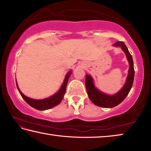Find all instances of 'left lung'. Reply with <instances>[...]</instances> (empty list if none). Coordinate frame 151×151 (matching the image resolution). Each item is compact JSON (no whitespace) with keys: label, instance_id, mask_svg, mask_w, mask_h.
<instances>
[{"label":"left lung","instance_id":"obj_1","mask_svg":"<svg viewBox=\"0 0 151 151\" xmlns=\"http://www.w3.org/2000/svg\"><path fill=\"white\" fill-rule=\"evenodd\" d=\"M114 46L121 47L122 48V49L124 50V52L127 55L130 65L129 75H128L126 83H125V85L121 90L116 94H114V95H107V94H104L101 93V91L97 90L94 87L93 78H92L91 76L89 75H86L85 85L89 99L95 105L101 107H105V108H112V107L116 106L120 103H121L124 101V99L126 98L130 91H131L134 81V70L133 60H132V56L130 54L127 46L124 45V43L122 41L116 42L114 44Z\"/></svg>","mask_w":151,"mask_h":151}]
</instances>
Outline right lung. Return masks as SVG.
I'll list each match as a JSON object with an SVG mask.
<instances>
[{"mask_svg": "<svg viewBox=\"0 0 151 151\" xmlns=\"http://www.w3.org/2000/svg\"><path fill=\"white\" fill-rule=\"evenodd\" d=\"M70 74H71V71L66 75L63 85L61 86L60 90L58 91V93L54 94V95H52V96L48 97V98L45 99H42V100H35V99L29 98V97L24 95V94L20 92L19 87H18L17 84V86L18 90H19V93L20 94V95H21V96L23 98L24 100L26 101L30 106H31L32 107H33V108H35L37 110H40V111H42V110H47L58 105V104L62 101L64 95H65L66 85H67V83H68V78L70 77Z\"/></svg>", "mask_w": 151, "mask_h": 151, "instance_id": "obj_1", "label": "right lung"}]
</instances>
